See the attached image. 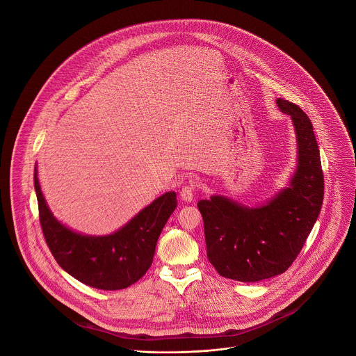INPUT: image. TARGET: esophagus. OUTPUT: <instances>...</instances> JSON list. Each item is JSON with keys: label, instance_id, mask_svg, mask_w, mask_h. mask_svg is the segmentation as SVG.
I'll return each instance as SVG.
<instances>
[{"label": "esophagus", "instance_id": "34e87169", "mask_svg": "<svg viewBox=\"0 0 356 356\" xmlns=\"http://www.w3.org/2000/svg\"><path fill=\"white\" fill-rule=\"evenodd\" d=\"M180 197L183 201L186 202H191L194 200V187L190 184V186H184L181 190H180Z\"/></svg>", "mask_w": 356, "mask_h": 356}]
</instances>
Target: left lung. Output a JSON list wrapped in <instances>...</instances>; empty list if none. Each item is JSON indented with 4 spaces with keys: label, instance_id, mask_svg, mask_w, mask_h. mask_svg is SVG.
I'll return each mask as SVG.
<instances>
[{
    "label": "left lung",
    "instance_id": "obj_1",
    "mask_svg": "<svg viewBox=\"0 0 356 356\" xmlns=\"http://www.w3.org/2000/svg\"><path fill=\"white\" fill-rule=\"evenodd\" d=\"M291 117L297 138V168L289 186L258 207L224 197L200 200L207 258L227 279L259 282L286 272L310 235L323 206L324 176L320 150L307 114L277 98Z\"/></svg>",
    "mask_w": 356,
    "mask_h": 356
}]
</instances>
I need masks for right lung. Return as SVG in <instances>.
I'll return each instance as SVG.
<instances>
[{
  "label": "right lung",
  "instance_id": "obj_1",
  "mask_svg": "<svg viewBox=\"0 0 356 356\" xmlns=\"http://www.w3.org/2000/svg\"><path fill=\"white\" fill-rule=\"evenodd\" d=\"M33 184L42 232L54 258L70 276L99 290L125 289L147 272L159 235L177 206L176 193L168 191L114 234L83 235L59 222L49 210L36 168Z\"/></svg>",
  "mask_w": 356,
  "mask_h": 356
}]
</instances>
